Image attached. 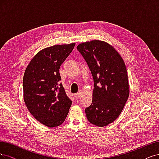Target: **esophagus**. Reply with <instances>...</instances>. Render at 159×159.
I'll list each match as a JSON object with an SVG mask.
<instances>
[{
  "mask_svg": "<svg viewBox=\"0 0 159 159\" xmlns=\"http://www.w3.org/2000/svg\"><path fill=\"white\" fill-rule=\"evenodd\" d=\"M80 96H81V93H76V94H75V97L76 99H79V98H80Z\"/></svg>",
  "mask_w": 159,
  "mask_h": 159,
  "instance_id": "esophagus-1",
  "label": "esophagus"
}]
</instances>
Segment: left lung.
Masks as SVG:
<instances>
[{"mask_svg": "<svg viewBox=\"0 0 159 159\" xmlns=\"http://www.w3.org/2000/svg\"><path fill=\"white\" fill-rule=\"evenodd\" d=\"M94 79L93 102L85 109L88 120L98 127L115 121L123 110L129 94L126 66L111 45L93 40L77 45Z\"/></svg>", "mask_w": 159, "mask_h": 159, "instance_id": "left-lung-1", "label": "left lung"}]
</instances>
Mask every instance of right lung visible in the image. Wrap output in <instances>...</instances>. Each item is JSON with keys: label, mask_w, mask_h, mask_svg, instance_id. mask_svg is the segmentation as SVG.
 Here are the masks:
<instances>
[{"label": "right lung", "mask_w": 159, "mask_h": 159, "mask_svg": "<svg viewBox=\"0 0 159 159\" xmlns=\"http://www.w3.org/2000/svg\"><path fill=\"white\" fill-rule=\"evenodd\" d=\"M75 45V43L55 45L41 50L25 70V104L35 118L47 127H55L62 124L72 104L59 82L61 80L60 66Z\"/></svg>", "instance_id": "right-lung-1"}]
</instances>
